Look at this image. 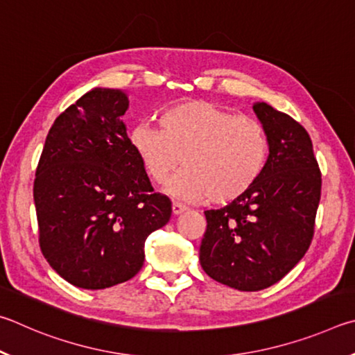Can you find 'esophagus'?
<instances>
[{
  "label": "esophagus",
  "mask_w": 355,
  "mask_h": 355,
  "mask_svg": "<svg viewBox=\"0 0 355 355\" xmlns=\"http://www.w3.org/2000/svg\"><path fill=\"white\" fill-rule=\"evenodd\" d=\"M184 210H187V207L182 206L181 202H173V214H174V215H179V214H182Z\"/></svg>",
  "instance_id": "esophagus-1"
}]
</instances>
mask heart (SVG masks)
Masks as SVG:
<instances>
[{
    "instance_id": "obj_1",
    "label": "heart",
    "mask_w": 355,
    "mask_h": 355,
    "mask_svg": "<svg viewBox=\"0 0 355 355\" xmlns=\"http://www.w3.org/2000/svg\"><path fill=\"white\" fill-rule=\"evenodd\" d=\"M160 128L137 123L129 145L155 184L170 185L184 200L229 204L246 195L270 157L268 130L256 118L240 116L204 99L176 103L160 112Z\"/></svg>"
}]
</instances>
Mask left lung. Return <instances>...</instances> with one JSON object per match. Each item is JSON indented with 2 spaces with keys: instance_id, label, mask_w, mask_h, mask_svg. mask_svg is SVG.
Instances as JSON below:
<instances>
[{
  "instance_id": "left-lung-1",
  "label": "left lung",
  "mask_w": 355,
  "mask_h": 355,
  "mask_svg": "<svg viewBox=\"0 0 355 355\" xmlns=\"http://www.w3.org/2000/svg\"><path fill=\"white\" fill-rule=\"evenodd\" d=\"M252 109L268 130V164L240 200L204 212L200 248L202 270L240 291L268 288L295 268L312 243L321 198V171L307 130L266 103Z\"/></svg>"
}]
</instances>
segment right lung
<instances>
[{
  "mask_svg": "<svg viewBox=\"0 0 355 355\" xmlns=\"http://www.w3.org/2000/svg\"><path fill=\"white\" fill-rule=\"evenodd\" d=\"M121 90L95 89L55 118L34 179L39 245L51 268L79 288L132 279L145 240L170 221L129 145Z\"/></svg>",
  "mask_w": 355,
  "mask_h": 355,
  "instance_id": "1",
  "label": "right lung"
}]
</instances>
